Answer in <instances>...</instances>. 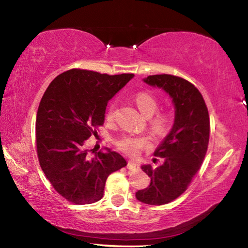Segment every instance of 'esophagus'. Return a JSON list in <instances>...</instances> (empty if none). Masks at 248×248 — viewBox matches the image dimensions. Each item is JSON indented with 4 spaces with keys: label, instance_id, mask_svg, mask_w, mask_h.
Masks as SVG:
<instances>
[{
    "label": "esophagus",
    "instance_id": "34e87169",
    "mask_svg": "<svg viewBox=\"0 0 248 248\" xmlns=\"http://www.w3.org/2000/svg\"><path fill=\"white\" fill-rule=\"evenodd\" d=\"M127 168H128L129 170H131V171H134V170L139 169V164H138L137 162H135V161H133V160H129Z\"/></svg>",
    "mask_w": 248,
    "mask_h": 248
}]
</instances>
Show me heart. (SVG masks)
Listing matches in <instances>:
<instances>
[{"mask_svg":"<svg viewBox=\"0 0 248 248\" xmlns=\"http://www.w3.org/2000/svg\"><path fill=\"white\" fill-rule=\"evenodd\" d=\"M135 103H137L139 109L144 116L151 117V116L158 109V101L149 92H139L135 95ZM116 113V104L110 103L106 110L105 118L108 121H113ZM154 115V114H153ZM153 116V115H152ZM170 124V115L166 111H159L150 118V125L153 130L158 133H162L166 131ZM117 146L124 153L135 156L143 148H148L150 146L149 140L146 137H137V135H124L118 140Z\"/></svg>","mask_w":248,"mask_h":248,"instance_id":"heart-1","label":"heart"}]
</instances>
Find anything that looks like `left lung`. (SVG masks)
<instances>
[{
    "instance_id": "8db88e82",
    "label": "left lung",
    "mask_w": 248,
    "mask_h": 248,
    "mask_svg": "<svg viewBox=\"0 0 248 248\" xmlns=\"http://www.w3.org/2000/svg\"><path fill=\"white\" fill-rule=\"evenodd\" d=\"M143 80L166 91L175 108L173 127L154 153L163 162L157 168L142 166L150 185L135 193L145 204L163 205L185 192L200 169L210 140V117L200 91L188 80L169 74Z\"/></svg>"
}]
</instances>
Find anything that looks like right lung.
<instances>
[{
  "label": "right lung",
  "instance_id": "1",
  "mask_svg": "<svg viewBox=\"0 0 248 248\" xmlns=\"http://www.w3.org/2000/svg\"><path fill=\"white\" fill-rule=\"evenodd\" d=\"M133 76L73 69L58 75L44 93L35 124L38 161L55 190L69 202H98L109 174L127 166L118 153L105 148L90 156L85 145L103 125L108 102Z\"/></svg>",
  "mask_w": 248,
  "mask_h": 248
}]
</instances>
